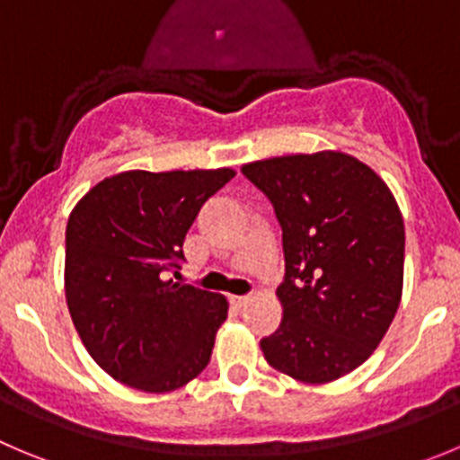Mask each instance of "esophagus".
Masks as SVG:
<instances>
[{
	"mask_svg": "<svg viewBox=\"0 0 460 460\" xmlns=\"http://www.w3.org/2000/svg\"><path fill=\"white\" fill-rule=\"evenodd\" d=\"M230 303L237 305V307H246V305L251 303V296H233V298H230Z\"/></svg>",
	"mask_w": 460,
	"mask_h": 460,
	"instance_id": "esophagus-1",
	"label": "esophagus"
}]
</instances>
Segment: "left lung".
I'll list each match as a JSON object with an SVG mask.
<instances>
[{"instance_id":"8db88e82","label":"left lung","mask_w":460,"mask_h":460,"mask_svg":"<svg viewBox=\"0 0 460 460\" xmlns=\"http://www.w3.org/2000/svg\"><path fill=\"white\" fill-rule=\"evenodd\" d=\"M282 227L284 316L266 361L305 384L352 373L382 343L404 279V221L386 182L348 153L251 162Z\"/></svg>"}]
</instances>
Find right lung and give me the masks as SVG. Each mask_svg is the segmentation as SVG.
<instances>
[{
  "label": "right lung",
  "mask_w": 460,
  "mask_h": 460,
  "mask_svg": "<svg viewBox=\"0 0 460 460\" xmlns=\"http://www.w3.org/2000/svg\"><path fill=\"white\" fill-rule=\"evenodd\" d=\"M233 169L124 172L92 187L65 233V296L78 336L111 377L169 393L209 364L227 300L167 279L200 208Z\"/></svg>",
  "instance_id": "right-lung-1"
}]
</instances>
